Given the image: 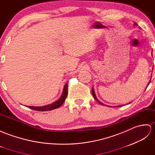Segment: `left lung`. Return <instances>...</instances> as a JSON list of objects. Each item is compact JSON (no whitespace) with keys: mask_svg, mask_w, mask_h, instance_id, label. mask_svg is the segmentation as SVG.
<instances>
[{"mask_svg":"<svg viewBox=\"0 0 155 155\" xmlns=\"http://www.w3.org/2000/svg\"><path fill=\"white\" fill-rule=\"evenodd\" d=\"M134 25H137L135 22V24H134ZM150 80H150V81H149V84H148V85H147V86H148V85H149V84L150 83ZM91 92H92V95H93V96H94V99H95V101H97L99 103V104H101V105H105V104H102L101 102H100V101H99L98 100V99L97 98V97H96V95H95V91H94V88H92V89H91ZM129 104H130V103H129ZM122 106H123V105H119V106H115V107H122ZM107 107H110V106H107Z\"/></svg>","mask_w":155,"mask_h":155,"instance_id":"1","label":"left lung"}]
</instances>
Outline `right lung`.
<instances>
[{
  "label": "right lung",
  "mask_w": 155,
  "mask_h": 155,
  "mask_svg": "<svg viewBox=\"0 0 155 155\" xmlns=\"http://www.w3.org/2000/svg\"><path fill=\"white\" fill-rule=\"evenodd\" d=\"M68 95V84L65 85V86L64 87V90L62 95H61V97H60L59 99H58L56 101H55L52 104H51L50 105H44L42 107H35V106H27L28 108L33 109V110H36V111H51L52 109H57L64 104V102L66 99V97Z\"/></svg>",
  "instance_id": "obj_1"
}]
</instances>
